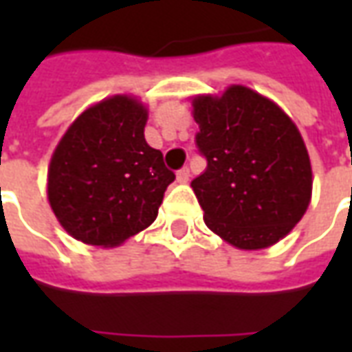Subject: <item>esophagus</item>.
Here are the masks:
<instances>
[{
	"label": "esophagus",
	"mask_w": 352,
	"mask_h": 352,
	"mask_svg": "<svg viewBox=\"0 0 352 352\" xmlns=\"http://www.w3.org/2000/svg\"><path fill=\"white\" fill-rule=\"evenodd\" d=\"M188 179H190V169L188 168H183L177 171V183H188Z\"/></svg>",
	"instance_id": "obj_1"
}]
</instances>
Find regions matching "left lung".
<instances>
[{
    "label": "left lung",
    "instance_id": "1",
    "mask_svg": "<svg viewBox=\"0 0 352 352\" xmlns=\"http://www.w3.org/2000/svg\"><path fill=\"white\" fill-rule=\"evenodd\" d=\"M207 169L190 183L207 228L241 251L290 234L311 204L313 169L298 126L256 90L192 96Z\"/></svg>",
    "mask_w": 352,
    "mask_h": 352
}]
</instances>
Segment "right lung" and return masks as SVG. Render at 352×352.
Instances as JSON below:
<instances>
[{
  "label": "right lung",
  "mask_w": 352,
  "mask_h": 352,
  "mask_svg": "<svg viewBox=\"0 0 352 352\" xmlns=\"http://www.w3.org/2000/svg\"><path fill=\"white\" fill-rule=\"evenodd\" d=\"M146 105L115 94L80 113L58 141L47 198L60 226L77 241L113 249L158 217L173 171L145 141Z\"/></svg>",
  "instance_id": "1"
}]
</instances>
